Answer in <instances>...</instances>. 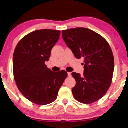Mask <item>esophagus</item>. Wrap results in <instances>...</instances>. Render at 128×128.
Returning <instances> with one entry per match:
<instances>
[{
    "label": "esophagus",
    "mask_w": 128,
    "mask_h": 128,
    "mask_svg": "<svg viewBox=\"0 0 128 128\" xmlns=\"http://www.w3.org/2000/svg\"><path fill=\"white\" fill-rule=\"evenodd\" d=\"M68 75L69 77H71L72 76V73L71 72H68Z\"/></svg>",
    "instance_id": "34e87169"
}]
</instances>
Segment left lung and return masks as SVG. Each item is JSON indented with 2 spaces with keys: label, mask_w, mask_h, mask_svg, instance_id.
<instances>
[{
  "label": "left lung",
  "mask_w": 128,
  "mask_h": 128,
  "mask_svg": "<svg viewBox=\"0 0 128 128\" xmlns=\"http://www.w3.org/2000/svg\"><path fill=\"white\" fill-rule=\"evenodd\" d=\"M62 37L77 59L83 58V75L73 72L76 100L92 104L104 96L111 84L114 58L107 41L94 31L78 27L62 30Z\"/></svg>",
  "instance_id": "obj_1"
}]
</instances>
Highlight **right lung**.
Segmentation results:
<instances>
[{
  "label": "right lung",
  "instance_id": "add662e5",
  "mask_svg": "<svg viewBox=\"0 0 128 128\" xmlns=\"http://www.w3.org/2000/svg\"><path fill=\"white\" fill-rule=\"evenodd\" d=\"M60 34L58 30H36L22 38L16 47L13 58L14 78L20 92L34 104L54 102L68 76L66 71L55 72L45 64Z\"/></svg>",
  "mask_w": 128,
  "mask_h": 128
}]
</instances>
